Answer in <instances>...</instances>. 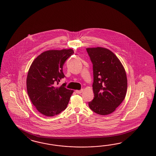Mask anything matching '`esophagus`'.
<instances>
[{
	"instance_id": "esophagus-1",
	"label": "esophagus",
	"mask_w": 156,
	"mask_h": 156,
	"mask_svg": "<svg viewBox=\"0 0 156 156\" xmlns=\"http://www.w3.org/2000/svg\"><path fill=\"white\" fill-rule=\"evenodd\" d=\"M83 91V89H82L81 90H76V94H80L81 93H82Z\"/></svg>"
}]
</instances>
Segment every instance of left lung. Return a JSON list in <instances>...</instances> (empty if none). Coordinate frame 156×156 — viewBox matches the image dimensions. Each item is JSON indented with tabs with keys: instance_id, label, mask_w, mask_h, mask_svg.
<instances>
[{
	"instance_id": "1",
	"label": "left lung",
	"mask_w": 156,
	"mask_h": 156,
	"mask_svg": "<svg viewBox=\"0 0 156 156\" xmlns=\"http://www.w3.org/2000/svg\"><path fill=\"white\" fill-rule=\"evenodd\" d=\"M93 64L94 98L88 102L97 114L113 113L125 98L127 80L124 67L111 51L103 47L87 48Z\"/></svg>"
}]
</instances>
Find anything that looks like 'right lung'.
<instances>
[{"mask_svg":"<svg viewBox=\"0 0 156 156\" xmlns=\"http://www.w3.org/2000/svg\"><path fill=\"white\" fill-rule=\"evenodd\" d=\"M74 53L72 49L49 50L39 55L28 71L27 94L41 114L54 116L65 110L73 90L65 88L66 83L57 86L65 77V62Z\"/></svg>","mask_w":156,"mask_h":156,"instance_id":"1","label":"right lung"}]
</instances>
